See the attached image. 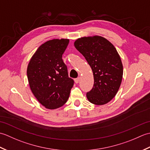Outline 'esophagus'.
<instances>
[{
    "label": "esophagus",
    "mask_w": 150,
    "mask_h": 150,
    "mask_svg": "<svg viewBox=\"0 0 150 150\" xmlns=\"http://www.w3.org/2000/svg\"><path fill=\"white\" fill-rule=\"evenodd\" d=\"M79 80H80V77H77V78H76V79H75V83H76V84H77V83H79Z\"/></svg>",
    "instance_id": "1"
}]
</instances>
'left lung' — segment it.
<instances>
[{
  "label": "left lung",
  "instance_id": "obj_1",
  "mask_svg": "<svg viewBox=\"0 0 150 150\" xmlns=\"http://www.w3.org/2000/svg\"><path fill=\"white\" fill-rule=\"evenodd\" d=\"M91 68L94 84L86 93L92 104L103 105L115 96L122 82L123 66L114 46L99 36L82 37L74 43Z\"/></svg>",
  "mask_w": 150,
  "mask_h": 150
}]
</instances>
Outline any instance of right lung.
<instances>
[{
    "instance_id": "right-lung-1",
    "label": "right lung",
    "mask_w": 150,
    "mask_h": 150,
    "mask_svg": "<svg viewBox=\"0 0 150 150\" xmlns=\"http://www.w3.org/2000/svg\"><path fill=\"white\" fill-rule=\"evenodd\" d=\"M68 44V39L47 41L37 50L28 66L31 90L47 109L62 106L68 100L74 84L62 59Z\"/></svg>"
}]
</instances>
